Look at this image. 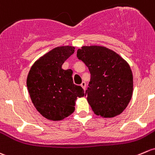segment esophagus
Instances as JSON below:
<instances>
[{"mask_svg": "<svg viewBox=\"0 0 155 155\" xmlns=\"http://www.w3.org/2000/svg\"><path fill=\"white\" fill-rule=\"evenodd\" d=\"M80 85L82 86V87H83V88L85 89V87H86V83H85V82H82V83H81Z\"/></svg>", "mask_w": 155, "mask_h": 155, "instance_id": "34e87169", "label": "esophagus"}]
</instances>
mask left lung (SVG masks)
I'll list each match as a JSON object with an SVG mask.
<instances>
[{
    "mask_svg": "<svg viewBox=\"0 0 155 155\" xmlns=\"http://www.w3.org/2000/svg\"><path fill=\"white\" fill-rule=\"evenodd\" d=\"M77 57L91 73L86 94L94 114L105 118L120 114L133 94L129 64L113 50L96 45L82 47L77 50Z\"/></svg>",
    "mask_w": 155,
    "mask_h": 155,
    "instance_id": "8db88e82",
    "label": "left lung"
}]
</instances>
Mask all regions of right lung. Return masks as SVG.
<instances>
[{
    "instance_id": "1",
    "label": "right lung",
    "mask_w": 155,
    "mask_h": 155,
    "mask_svg": "<svg viewBox=\"0 0 155 155\" xmlns=\"http://www.w3.org/2000/svg\"><path fill=\"white\" fill-rule=\"evenodd\" d=\"M74 47H58L40 57L31 67L27 86L31 100L44 117L59 121L75 110L77 97H84L81 86L73 84L71 70L63 63L75 51Z\"/></svg>"
}]
</instances>
